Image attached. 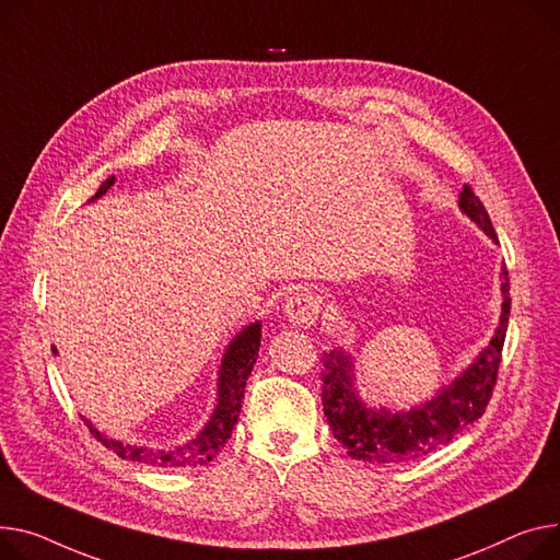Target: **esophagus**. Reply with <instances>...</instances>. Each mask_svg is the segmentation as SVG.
<instances>
[{"label":"esophagus","mask_w":560,"mask_h":560,"mask_svg":"<svg viewBox=\"0 0 560 560\" xmlns=\"http://www.w3.org/2000/svg\"><path fill=\"white\" fill-rule=\"evenodd\" d=\"M283 315L292 326L308 328L315 324L319 315V302L317 296L308 290H294L288 294V300L283 304Z\"/></svg>","instance_id":"1"}]
</instances>
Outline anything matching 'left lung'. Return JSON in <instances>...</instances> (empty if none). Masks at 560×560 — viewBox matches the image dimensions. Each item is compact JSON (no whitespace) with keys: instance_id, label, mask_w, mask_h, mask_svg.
Returning a JSON list of instances; mask_svg holds the SVG:
<instances>
[{"instance_id":"obj_1","label":"left lung","mask_w":560,"mask_h":560,"mask_svg":"<svg viewBox=\"0 0 560 560\" xmlns=\"http://www.w3.org/2000/svg\"><path fill=\"white\" fill-rule=\"evenodd\" d=\"M459 209L493 243H498L487 209L468 186H464V191L459 194ZM500 272L502 313L491 342L451 383L441 385L434 396L409 409L366 405L358 385L355 355L340 345L324 353V417L332 430V436L345 445L349 457L371 464H400L417 459L448 443L455 434L483 415L493 394L511 313L509 272L504 266Z\"/></svg>"}]
</instances>
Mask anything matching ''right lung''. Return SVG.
Here are the masks:
<instances>
[{
	"label": "right lung",
	"mask_w": 560,
	"mask_h": 560,
	"mask_svg": "<svg viewBox=\"0 0 560 560\" xmlns=\"http://www.w3.org/2000/svg\"><path fill=\"white\" fill-rule=\"evenodd\" d=\"M115 179H117L115 175H109L98 186V191L90 198V202L103 198L109 191V186L115 184ZM258 347H260V322L256 319L243 326L225 347V353H222V360L218 366V381H215V405H213L211 417L207 419L202 430H198L196 436H191L189 441H184L179 445H168V448L132 445V443H124L119 439L107 436L85 417L83 421L105 448L117 453L121 459L158 466V468L205 466L220 453L222 445H225L228 439L232 436V430L241 415L245 385H247V378L252 376V369L258 358Z\"/></svg>",
	"instance_id": "add662e5"
}]
</instances>
